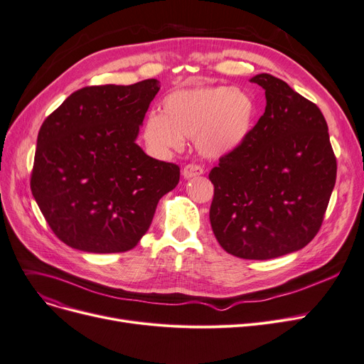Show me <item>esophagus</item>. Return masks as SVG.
<instances>
[{
  "instance_id": "34e87169",
  "label": "esophagus",
  "mask_w": 364,
  "mask_h": 364,
  "mask_svg": "<svg viewBox=\"0 0 364 364\" xmlns=\"http://www.w3.org/2000/svg\"><path fill=\"white\" fill-rule=\"evenodd\" d=\"M203 173V168L198 164H188L183 168V177L184 178H193V177H199Z\"/></svg>"
}]
</instances>
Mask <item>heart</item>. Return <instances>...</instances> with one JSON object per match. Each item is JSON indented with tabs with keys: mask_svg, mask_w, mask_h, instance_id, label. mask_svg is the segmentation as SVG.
I'll return each mask as SVG.
<instances>
[{
	"mask_svg": "<svg viewBox=\"0 0 364 364\" xmlns=\"http://www.w3.org/2000/svg\"><path fill=\"white\" fill-rule=\"evenodd\" d=\"M255 102L248 93L228 86H198L166 95L162 114L150 113L143 135L147 146L166 156L195 138L198 150L220 157L238 147L251 129Z\"/></svg>",
	"mask_w": 364,
	"mask_h": 364,
	"instance_id": "b5f03b06",
	"label": "heart"
}]
</instances>
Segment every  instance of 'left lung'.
<instances>
[{"label": "left lung", "instance_id": "1", "mask_svg": "<svg viewBox=\"0 0 364 364\" xmlns=\"http://www.w3.org/2000/svg\"><path fill=\"white\" fill-rule=\"evenodd\" d=\"M250 82L264 89L266 108L210 172V221L229 255L267 260L304 248L318 233L338 165L317 105L271 74Z\"/></svg>", "mask_w": 364, "mask_h": 364}]
</instances>
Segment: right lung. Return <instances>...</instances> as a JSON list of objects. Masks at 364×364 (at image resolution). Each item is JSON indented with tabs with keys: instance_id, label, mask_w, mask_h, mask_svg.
Here are the masks:
<instances>
[{
	"instance_id": "right-lung-1",
	"label": "right lung",
	"mask_w": 364,
	"mask_h": 364,
	"mask_svg": "<svg viewBox=\"0 0 364 364\" xmlns=\"http://www.w3.org/2000/svg\"><path fill=\"white\" fill-rule=\"evenodd\" d=\"M159 89L156 78L86 86L43 122L31 192L47 225L71 248L132 250L157 202L178 184V165L153 159L135 143Z\"/></svg>"
}]
</instances>
